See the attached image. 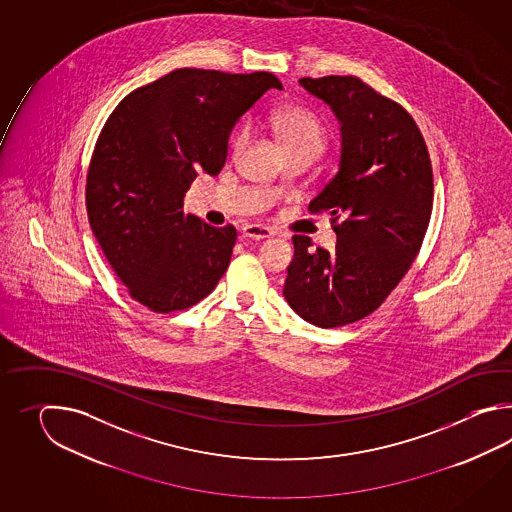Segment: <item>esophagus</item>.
<instances>
[{
    "mask_svg": "<svg viewBox=\"0 0 512 512\" xmlns=\"http://www.w3.org/2000/svg\"><path fill=\"white\" fill-rule=\"evenodd\" d=\"M243 236L251 238V240H265V238L274 236V230L265 227V225H245Z\"/></svg>",
    "mask_w": 512,
    "mask_h": 512,
    "instance_id": "obj_1",
    "label": "esophagus"
}]
</instances>
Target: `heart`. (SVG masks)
I'll list each match as a JSON object with an SVG mask.
<instances>
[{
	"label": "heart",
	"instance_id": "heart-1",
	"mask_svg": "<svg viewBox=\"0 0 512 512\" xmlns=\"http://www.w3.org/2000/svg\"><path fill=\"white\" fill-rule=\"evenodd\" d=\"M272 126L282 141L287 153H309L318 157L326 148L329 133L326 124L316 117L313 111L305 108H287L272 117ZM251 137V126L243 124L234 133L230 148L232 153H240Z\"/></svg>",
	"mask_w": 512,
	"mask_h": 512
}]
</instances>
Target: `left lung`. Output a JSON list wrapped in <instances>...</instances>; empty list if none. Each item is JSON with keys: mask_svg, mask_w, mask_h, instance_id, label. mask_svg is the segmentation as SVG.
<instances>
[{"mask_svg": "<svg viewBox=\"0 0 512 512\" xmlns=\"http://www.w3.org/2000/svg\"><path fill=\"white\" fill-rule=\"evenodd\" d=\"M340 122L338 172L309 203L329 212L337 245L294 236L283 296L316 327L371 315L410 269L425 238L434 177L425 139L406 109L357 77L300 78Z\"/></svg>", "mask_w": 512, "mask_h": 512, "instance_id": "1", "label": "left lung"}]
</instances>
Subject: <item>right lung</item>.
<instances>
[{"instance_id": "add662e5", "label": "right lung", "mask_w": 512, "mask_h": 512, "mask_svg": "<svg viewBox=\"0 0 512 512\" xmlns=\"http://www.w3.org/2000/svg\"><path fill=\"white\" fill-rule=\"evenodd\" d=\"M280 80L175 69L120 100L98 135L86 185L87 218L131 298L155 313L196 305L229 267L238 232L185 214L199 172L218 175L230 131Z\"/></svg>"}]
</instances>
